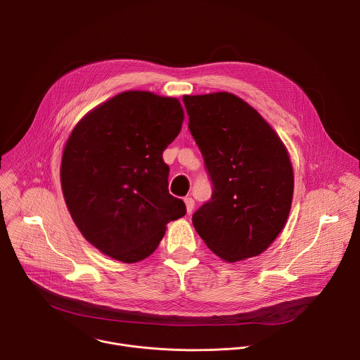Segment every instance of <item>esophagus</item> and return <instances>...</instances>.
<instances>
[{
    "instance_id": "1",
    "label": "esophagus",
    "mask_w": 360,
    "mask_h": 360,
    "mask_svg": "<svg viewBox=\"0 0 360 360\" xmlns=\"http://www.w3.org/2000/svg\"><path fill=\"white\" fill-rule=\"evenodd\" d=\"M185 205H186V211L188 214H191L193 211V207H195V200L192 198H185Z\"/></svg>"
}]
</instances>
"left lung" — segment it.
Instances as JSON below:
<instances>
[{
    "mask_svg": "<svg viewBox=\"0 0 360 360\" xmlns=\"http://www.w3.org/2000/svg\"><path fill=\"white\" fill-rule=\"evenodd\" d=\"M182 99L214 186L192 224L226 262L258 256L276 239L290 211L293 169L288 150L258 111L233 94Z\"/></svg>",
    "mask_w": 360,
    "mask_h": 360,
    "instance_id": "obj_1",
    "label": "left lung"
}]
</instances>
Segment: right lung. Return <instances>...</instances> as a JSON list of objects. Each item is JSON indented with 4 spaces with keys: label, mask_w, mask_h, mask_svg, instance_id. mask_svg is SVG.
Masks as SVG:
<instances>
[{
    "label": "right lung",
    "mask_w": 360,
    "mask_h": 360,
    "mask_svg": "<svg viewBox=\"0 0 360 360\" xmlns=\"http://www.w3.org/2000/svg\"><path fill=\"white\" fill-rule=\"evenodd\" d=\"M176 98L127 91L86 114L63 153L61 186L84 238L111 258L134 264L155 250L167 224L186 214L168 191L162 153L178 136Z\"/></svg>",
    "instance_id": "obj_1"
}]
</instances>
